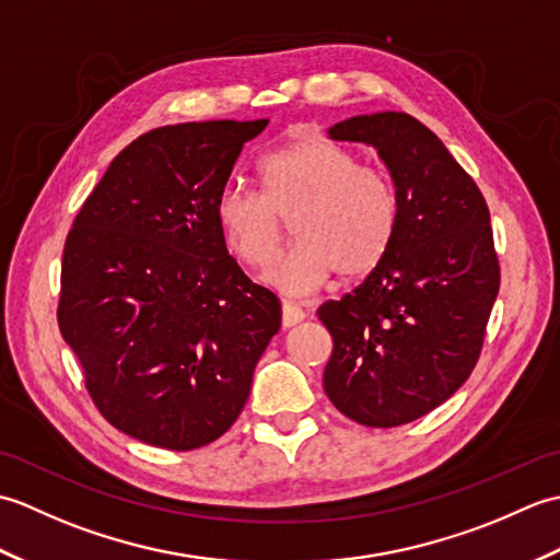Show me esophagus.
<instances>
[{
    "label": "esophagus",
    "instance_id": "34e87169",
    "mask_svg": "<svg viewBox=\"0 0 560 560\" xmlns=\"http://www.w3.org/2000/svg\"><path fill=\"white\" fill-rule=\"evenodd\" d=\"M303 319H305L303 307H299V305L291 303V301H283L281 303V325L283 327H293V325L303 323Z\"/></svg>",
    "mask_w": 560,
    "mask_h": 560
}]
</instances>
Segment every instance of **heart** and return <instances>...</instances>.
<instances>
[{"mask_svg":"<svg viewBox=\"0 0 560 560\" xmlns=\"http://www.w3.org/2000/svg\"><path fill=\"white\" fill-rule=\"evenodd\" d=\"M261 195L225 185L217 205L219 233L235 259L267 267L291 223L295 245L267 269L283 295H311L335 277L363 279L389 253L399 201L389 175L325 137H299L259 163Z\"/></svg>","mask_w":560,"mask_h":560,"instance_id":"obj_1","label":"heart"}]
</instances>
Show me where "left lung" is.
<instances>
[{
    "label": "left lung",
    "mask_w": 560,
    "mask_h": 560,
    "mask_svg": "<svg viewBox=\"0 0 560 560\" xmlns=\"http://www.w3.org/2000/svg\"><path fill=\"white\" fill-rule=\"evenodd\" d=\"M329 137L377 149L399 223L361 287L319 305L335 341L325 392L351 421L395 428L450 399L479 361L501 287L491 213L471 175L407 113L355 115Z\"/></svg>",
    "instance_id": "8db88e82"
}]
</instances>
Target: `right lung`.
Instances as JSON below:
<instances>
[{
    "label": "right lung",
    "instance_id": "right-lung-1",
    "mask_svg": "<svg viewBox=\"0 0 560 560\" xmlns=\"http://www.w3.org/2000/svg\"><path fill=\"white\" fill-rule=\"evenodd\" d=\"M269 120L151 129L83 201L62 255L57 323L105 421L187 452L241 416L281 303L225 249L213 205Z\"/></svg>",
    "mask_w": 560,
    "mask_h": 560
}]
</instances>
